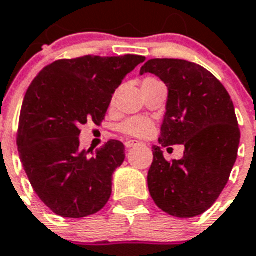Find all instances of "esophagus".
<instances>
[{
	"label": "esophagus",
	"instance_id": "obj_1",
	"mask_svg": "<svg viewBox=\"0 0 256 256\" xmlns=\"http://www.w3.org/2000/svg\"><path fill=\"white\" fill-rule=\"evenodd\" d=\"M138 141L136 140H126V142H124V145H126V148H132V146H134V145H138Z\"/></svg>",
	"mask_w": 256,
	"mask_h": 256
}]
</instances>
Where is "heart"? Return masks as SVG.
Wrapping results in <instances>:
<instances>
[{
  "label": "heart",
  "instance_id": "1",
  "mask_svg": "<svg viewBox=\"0 0 256 256\" xmlns=\"http://www.w3.org/2000/svg\"><path fill=\"white\" fill-rule=\"evenodd\" d=\"M153 80H156V79H153V78H145L142 83H148V82ZM152 130V122H149L148 118H130L128 120H126L122 124H120V126H118L120 132L128 134V136H134V138H144V136L150 134Z\"/></svg>",
  "mask_w": 256,
  "mask_h": 256
}]
</instances>
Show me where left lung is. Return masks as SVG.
I'll list each match as a JSON object with an SVG mask.
<instances>
[{"instance_id": "obj_1", "label": "left lung", "mask_w": 256, "mask_h": 256, "mask_svg": "<svg viewBox=\"0 0 256 256\" xmlns=\"http://www.w3.org/2000/svg\"><path fill=\"white\" fill-rule=\"evenodd\" d=\"M154 74L168 87L161 146L182 144L181 160L166 162L153 146L148 188L162 212L178 218L210 209L228 184L238 156L240 130L232 100L212 72L182 59H150L140 74Z\"/></svg>"}]
</instances>
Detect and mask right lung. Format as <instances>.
<instances>
[{"label":"right lung","instance_id":"obj_1","mask_svg":"<svg viewBox=\"0 0 256 256\" xmlns=\"http://www.w3.org/2000/svg\"><path fill=\"white\" fill-rule=\"evenodd\" d=\"M141 55L59 59L28 86L17 145L24 172L40 201L64 218L102 210L112 193V174L126 158L122 141L110 140L95 156L79 146L82 126H100L112 95Z\"/></svg>","mask_w":256,"mask_h":256}]
</instances>
